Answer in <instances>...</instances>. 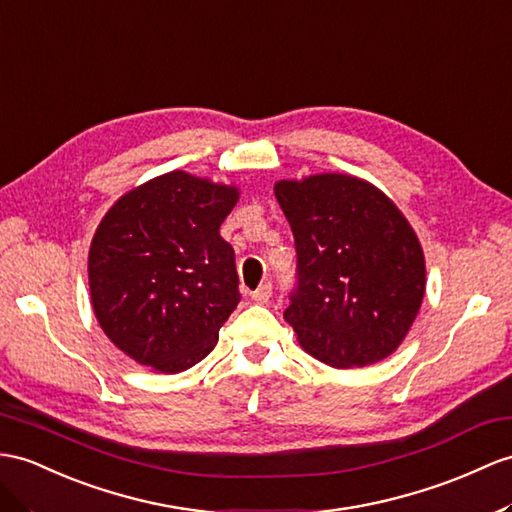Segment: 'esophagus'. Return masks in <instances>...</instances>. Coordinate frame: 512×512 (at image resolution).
<instances>
[{"label":"esophagus","mask_w":512,"mask_h":512,"mask_svg":"<svg viewBox=\"0 0 512 512\" xmlns=\"http://www.w3.org/2000/svg\"><path fill=\"white\" fill-rule=\"evenodd\" d=\"M269 297H271V282L260 284L258 289L252 293V299H254L256 304H267V302H269Z\"/></svg>","instance_id":"34e87169"}]
</instances>
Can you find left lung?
Returning a JSON list of instances; mask_svg holds the SVG:
<instances>
[{"mask_svg": "<svg viewBox=\"0 0 512 512\" xmlns=\"http://www.w3.org/2000/svg\"><path fill=\"white\" fill-rule=\"evenodd\" d=\"M297 284L284 319L299 345L339 369L391 356L421 308L426 260L415 230L376 186L343 173L280 180Z\"/></svg>", "mask_w": 512, "mask_h": 512, "instance_id": "obj_1", "label": "left lung"}]
</instances>
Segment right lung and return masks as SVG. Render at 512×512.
<instances>
[{
  "instance_id": "1",
  "label": "right lung",
  "mask_w": 512,
  "mask_h": 512,
  "mask_svg": "<svg viewBox=\"0 0 512 512\" xmlns=\"http://www.w3.org/2000/svg\"><path fill=\"white\" fill-rule=\"evenodd\" d=\"M239 191L171 171L123 195L89 252L99 326L123 354L160 373L206 358L241 302L234 249L219 228Z\"/></svg>"
}]
</instances>
